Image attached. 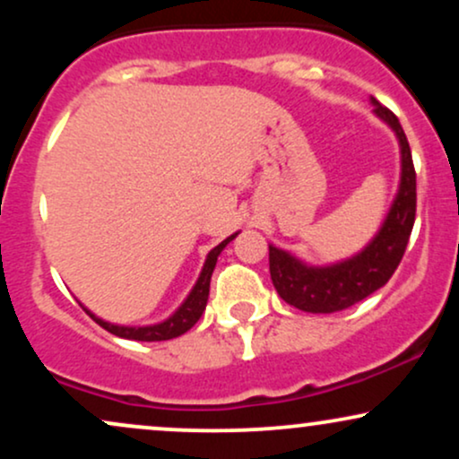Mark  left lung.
Masks as SVG:
<instances>
[{
    "instance_id": "8db88e82",
    "label": "left lung",
    "mask_w": 459,
    "mask_h": 459,
    "mask_svg": "<svg viewBox=\"0 0 459 459\" xmlns=\"http://www.w3.org/2000/svg\"><path fill=\"white\" fill-rule=\"evenodd\" d=\"M377 118H382L394 131L402 151V178L386 220L377 235L360 252L350 259L332 265H307L287 250L270 246V273L278 296L304 313H336L354 307L356 302L371 296L384 287L402 263L416 215V172L397 116L371 97Z\"/></svg>"
}]
</instances>
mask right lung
I'll return each mask as SVG.
<instances>
[{
  "mask_svg": "<svg viewBox=\"0 0 459 459\" xmlns=\"http://www.w3.org/2000/svg\"><path fill=\"white\" fill-rule=\"evenodd\" d=\"M237 237L230 235L226 237L222 244H218L213 247L212 252L207 255V259H204V265H203V272H200L196 284H194V289L189 291V296L183 299V304L178 307L175 313L170 315L166 321H161V324H152V325H118V324H109V321H103L99 319L97 315H92L91 310L86 308V313L91 315V317L97 321L101 328H105L108 332H112V334L120 336V339H129V341H168V339H177V336L186 334V332L192 328L194 324L200 319V315H203L204 307H207V299H209V282H212V273L215 270V263H218V256L220 252L224 250L226 244H230Z\"/></svg>",
  "mask_w": 459,
  "mask_h": 459,
  "instance_id": "right-lung-1",
  "label": "right lung"
}]
</instances>
